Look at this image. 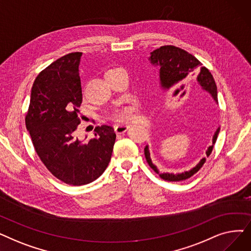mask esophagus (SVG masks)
Returning a JSON list of instances; mask_svg holds the SVG:
<instances>
[{"label":"esophagus","instance_id":"1","mask_svg":"<svg viewBox=\"0 0 251 251\" xmlns=\"http://www.w3.org/2000/svg\"><path fill=\"white\" fill-rule=\"evenodd\" d=\"M128 128H129V125H127V124H117L115 126V132L117 134H122V133L126 132Z\"/></svg>","mask_w":251,"mask_h":251}]
</instances>
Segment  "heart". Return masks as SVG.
Segmentation results:
<instances>
[{"mask_svg": "<svg viewBox=\"0 0 251 251\" xmlns=\"http://www.w3.org/2000/svg\"><path fill=\"white\" fill-rule=\"evenodd\" d=\"M110 70L105 71L104 74L107 73V72H109ZM133 113H134L133 107H125V108L117 110L115 112V114H114V118L117 119V120H119V121H126V120H129V119L132 118Z\"/></svg>", "mask_w": 251, "mask_h": 251, "instance_id": "obj_1", "label": "heart"}]
</instances>
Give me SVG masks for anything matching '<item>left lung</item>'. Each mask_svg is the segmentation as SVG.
Instances as JSON below:
<instances>
[{"instance_id": "left-lung-1", "label": "left lung", "mask_w": 251, "mask_h": 251, "mask_svg": "<svg viewBox=\"0 0 251 251\" xmlns=\"http://www.w3.org/2000/svg\"><path fill=\"white\" fill-rule=\"evenodd\" d=\"M151 64L159 65L160 67V80L162 87L164 89H169L174 85H177L181 81L187 80V79L196 77L197 82H199L202 89L208 91L216 102H218V91L217 85L213 75L210 74L208 69L203 67L202 64L197 60L194 56L189 54L185 50H182L175 46H163L160 49L154 50L151 52L150 58ZM220 132V127L216 130V132L213 136V144L206 151V155L209 156L212 153L214 144L217 141L218 135ZM144 155L150 165V167L154 171L155 173H159V170L151 163V154L149 148L146 147L144 149ZM205 163V159H203L197 164L190 171L184 172L181 174H169L163 173L160 174V177L166 181L170 182H179L186 180L193 176L195 173L200 171V169Z\"/></svg>"}]
</instances>
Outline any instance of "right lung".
<instances>
[{"mask_svg":"<svg viewBox=\"0 0 251 251\" xmlns=\"http://www.w3.org/2000/svg\"><path fill=\"white\" fill-rule=\"evenodd\" d=\"M75 51L52 62L33 82L25 116L34 150L50 172L62 182L81 186L97 180L107 169L116 133L108 125L95 128V137L79 140L82 102L79 63Z\"/></svg>","mask_w":251,"mask_h":251,"instance_id":"right-lung-1","label":"right lung"}]
</instances>
